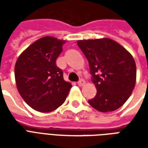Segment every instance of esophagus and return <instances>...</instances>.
Segmentation results:
<instances>
[{
  "label": "esophagus",
  "instance_id": "esophagus-1",
  "mask_svg": "<svg viewBox=\"0 0 148 148\" xmlns=\"http://www.w3.org/2000/svg\"><path fill=\"white\" fill-rule=\"evenodd\" d=\"M85 84H86V82H85V80H83V79H81V80H79L77 82V85H78L79 86H82Z\"/></svg>",
  "mask_w": 148,
  "mask_h": 148
}]
</instances>
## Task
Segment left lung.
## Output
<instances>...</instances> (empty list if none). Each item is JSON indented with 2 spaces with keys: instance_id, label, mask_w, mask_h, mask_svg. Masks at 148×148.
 Returning <instances> with one entry per match:
<instances>
[{
  "instance_id": "obj_1",
  "label": "left lung",
  "mask_w": 148,
  "mask_h": 148,
  "mask_svg": "<svg viewBox=\"0 0 148 148\" xmlns=\"http://www.w3.org/2000/svg\"><path fill=\"white\" fill-rule=\"evenodd\" d=\"M90 65L97 89L96 96L89 101L97 111L112 112L126 102L136 81V66L129 52L109 38L77 40Z\"/></svg>"
}]
</instances>
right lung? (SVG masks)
<instances>
[{"mask_svg": "<svg viewBox=\"0 0 148 148\" xmlns=\"http://www.w3.org/2000/svg\"><path fill=\"white\" fill-rule=\"evenodd\" d=\"M65 42L52 36L40 38L24 50L16 62L18 92L36 111L49 112L58 108L72 86L63 79L62 71L55 62Z\"/></svg>", "mask_w": 148, "mask_h": 148, "instance_id": "obj_1", "label": "right lung"}]
</instances>
